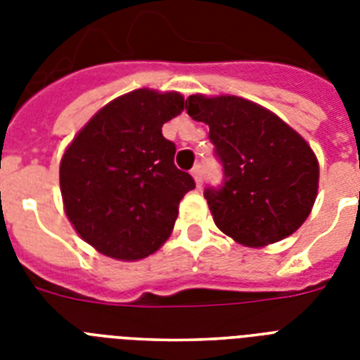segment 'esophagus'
Masks as SVG:
<instances>
[{"label":"esophagus","mask_w":360,"mask_h":360,"mask_svg":"<svg viewBox=\"0 0 360 360\" xmlns=\"http://www.w3.org/2000/svg\"><path fill=\"white\" fill-rule=\"evenodd\" d=\"M192 177H194V181H196L198 186H202V183H203V166L202 164H196V166L192 168Z\"/></svg>","instance_id":"obj_1"}]
</instances>
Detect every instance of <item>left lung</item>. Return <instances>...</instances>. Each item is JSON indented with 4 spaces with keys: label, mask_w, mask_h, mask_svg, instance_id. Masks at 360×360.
I'll list each match as a JSON object with an SVG mask.
<instances>
[{
    "label": "left lung",
    "mask_w": 360,
    "mask_h": 360,
    "mask_svg": "<svg viewBox=\"0 0 360 360\" xmlns=\"http://www.w3.org/2000/svg\"><path fill=\"white\" fill-rule=\"evenodd\" d=\"M185 108L209 124L224 169V183L203 192L219 230L252 248L299 230L319 181L318 158L304 138L273 112L233 95H191Z\"/></svg>",
    "instance_id": "1"
}]
</instances>
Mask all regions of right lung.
Instances as JSON below:
<instances>
[{
    "label": "right lung",
    "instance_id": "right-lung-1",
    "mask_svg": "<svg viewBox=\"0 0 360 360\" xmlns=\"http://www.w3.org/2000/svg\"><path fill=\"white\" fill-rule=\"evenodd\" d=\"M185 108L179 93L136 89L93 115L59 166L65 213L101 254L134 262L160 248L196 183L174 164L162 124Z\"/></svg>",
    "mask_w": 360,
    "mask_h": 360
}]
</instances>
